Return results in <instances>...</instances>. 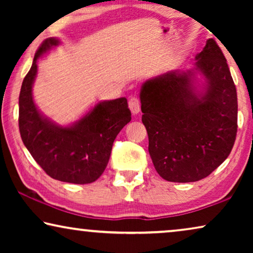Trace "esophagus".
Returning <instances> with one entry per match:
<instances>
[{
    "mask_svg": "<svg viewBox=\"0 0 253 253\" xmlns=\"http://www.w3.org/2000/svg\"><path fill=\"white\" fill-rule=\"evenodd\" d=\"M129 108L131 110V113L133 114V115H136L140 112V101H139V98H137V96H132V98H130L129 100Z\"/></svg>",
    "mask_w": 253,
    "mask_h": 253,
    "instance_id": "obj_1",
    "label": "esophagus"
}]
</instances>
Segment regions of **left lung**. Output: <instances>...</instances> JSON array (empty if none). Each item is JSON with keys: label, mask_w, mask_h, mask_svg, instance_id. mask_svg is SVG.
<instances>
[{"label": "left lung", "mask_w": 253, "mask_h": 253, "mask_svg": "<svg viewBox=\"0 0 253 253\" xmlns=\"http://www.w3.org/2000/svg\"><path fill=\"white\" fill-rule=\"evenodd\" d=\"M205 78L197 91L193 70L145 82L140 102L155 170L169 182H196L228 158L237 133V93L226 57L214 39L196 56Z\"/></svg>", "instance_id": "1"}]
</instances>
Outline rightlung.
Masks as SVG:
<instances>
[{"label":"right lung","instance_id":"add662e5","mask_svg":"<svg viewBox=\"0 0 253 253\" xmlns=\"http://www.w3.org/2000/svg\"><path fill=\"white\" fill-rule=\"evenodd\" d=\"M57 44L55 38L44 40L24 78L19 93V132L31 155L51 178L87 184L102 175L114 140L131 121V112L126 99L120 98L99 102L71 126H58L41 115L32 96L37 62Z\"/></svg>","mask_w":253,"mask_h":253}]
</instances>
